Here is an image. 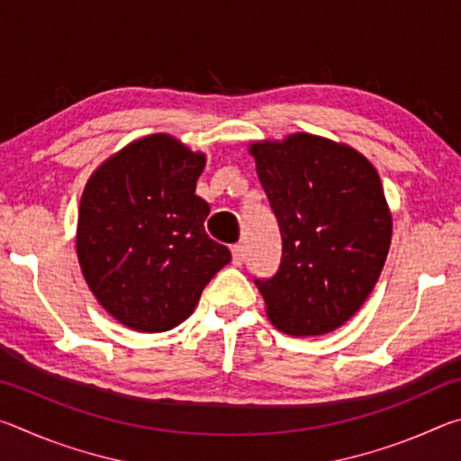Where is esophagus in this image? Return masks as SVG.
<instances>
[{"label": "esophagus", "instance_id": "34e87169", "mask_svg": "<svg viewBox=\"0 0 461 461\" xmlns=\"http://www.w3.org/2000/svg\"><path fill=\"white\" fill-rule=\"evenodd\" d=\"M231 256H233V264L236 267H240V264H244V258H246V249L241 244H236L231 248Z\"/></svg>", "mask_w": 461, "mask_h": 461}]
</instances>
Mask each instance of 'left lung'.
Segmentation results:
<instances>
[{"instance_id":"1","label":"left lung","mask_w":461,"mask_h":461,"mask_svg":"<svg viewBox=\"0 0 461 461\" xmlns=\"http://www.w3.org/2000/svg\"><path fill=\"white\" fill-rule=\"evenodd\" d=\"M249 154L283 238L276 275L254 278L268 319L291 335L338 330L378 283L393 238L376 168L311 134L256 142Z\"/></svg>"}]
</instances>
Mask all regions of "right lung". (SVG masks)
Wrapping results in <instances>:
<instances>
[{
    "label": "right lung",
    "instance_id": "right-lung-1",
    "mask_svg": "<svg viewBox=\"0 0 461 461\" xmlns=\"http://www.w3.org/2000/svg\"><path fill=\"white\" fill-rule=\"evenodd\" d=\"M205 156L152 134L107 158L85 186L77 256L91 293L136 331L183 323L231 260L207 236L209 203L194 194Z\"/></svg>",
    "mask_w": 461,
    "mask_h": 461
}]
</instances>
